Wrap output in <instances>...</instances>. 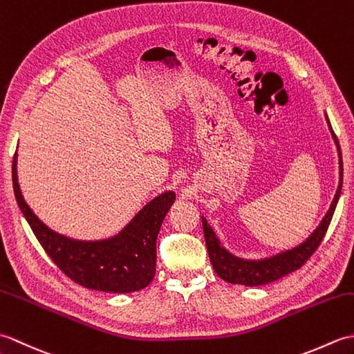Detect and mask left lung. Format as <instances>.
Listing matches in <instances>:
<instances>
[{
  "mask_svg": "<svg viewBox=\"0 0 354 354\" xmlns=\"http://www.w3.org/2000/svg\"><path fill=\"white\" fill-rule=\"evenodd\" d=\"M327 123L330 126L328 118H327ZM330 131L333 133V138L337 146V152H339L341 183L337 185L335 199L332 202V205H330V209L327 212L326 217L322 219L319 227L313 231V234L307 239L304 243L293 248L290 251L281 252L275 255V257H270L266 260H259V261L242 260L223 250L219 243V240L216 239L213 230L208 227L207 221L202 219V228H204V236H205L209 260H212V265L216 270V274L219 275L222 280L231 284H245V286H261V284L272 283L278 280V278H281L284 275L293 272V270L301 268L304 263L312 257V254L318 250V246L321 245L322 239H324L326 232L328 230V225L332 222V217L335 213L337 199H339L341 187H342L341 147H339V141H337V137L332 129V126H330Z\"/></svg>",
  "mask_w": 354,
  "mask_h": 354,
  "instance_id": "8db88e82",
  "label": "left lung"
}]
</instances>
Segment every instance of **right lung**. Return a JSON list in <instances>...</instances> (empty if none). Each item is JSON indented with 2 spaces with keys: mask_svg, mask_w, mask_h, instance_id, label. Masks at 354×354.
I'll return each instance as SVG.
<instances>
[{
  "mask_svg": "<svg viewBox=\"0 0 354 354\" xmlns=\"http://www.w3.org/2000/svg\"><path fill=\"white\" fill-rule=\"evenodd\" d=\"M13 192L30 228L53 263L74 283L88 289L127 293L153 280L156 239L175 193H164L147 204L118 236L102 242H79L56 234L37 219L19 190L17 152L12 164Z\"/></svg>",
  "mask_w": 354,
  "mask_h": 354,
  "instance_id": "1",
  "label": "right lung"
}]
</instances>
